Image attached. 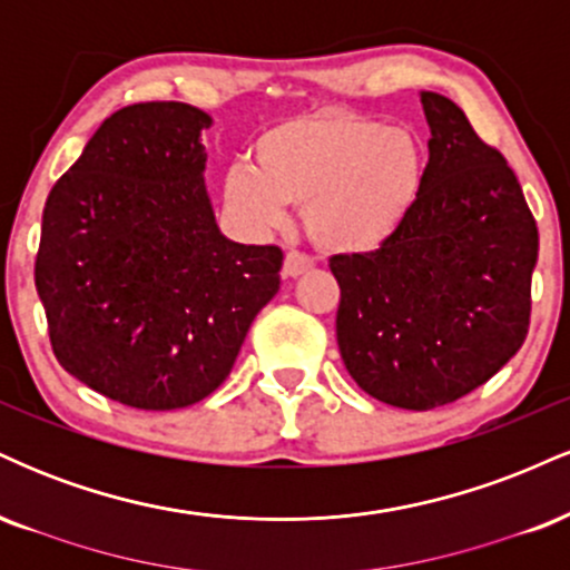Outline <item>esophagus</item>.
<instances>
[{"instance_id": "34e87169", "label": "esophagus", "mask_w": 570, "mask_h": 570, "mask_svg": "<svg viewBox=\"0 0 570 570\" xmlns=\"http://www.w3.org/2000/svg\"><path fill=\"white\" fill-rule=\"evenodd\" d=\"M313 267V263H311V257H305V254H299V252H289L284 257V267H281V273H284L286 278H297V276H303V273H307Z\"/></svg>"}]
</instances>
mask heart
<instances>
[{"mask_svg":"<svg viewBox=\"0 0 570 570\" xmlns=\"http://www.w3.org/2000/svg\"><path fill=\"white\" fill-rule=\"evenodd\" d=\"M252 153L254 163H233L222 179L227 212L252 230H273L289 203H303L307 238L330 254L389 244L426 179L415 130L351 109L284 117L254 139Z\"/></svg>","mask_w":570,"mask_h":570,"instance_id":"heart-1","label":"heart"}]
</instances>
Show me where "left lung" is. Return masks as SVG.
Returning a JSON list of instances; mask_svg holds the SVG:
<instances>
[{
    "label": "left lung",
    "instance_id": "obj_1",
    "mask_svg": "<svg viewBox=\"0 0 570 570\" xmlns=\"http://www.w3.org/2000/svg\"><path fill=\"white\" fill-rule=\"evenodd\" d=\"M431 128L421 198L389 244L330 259L337 345L358 389L434 410L488 383L531 324L539 230L499 149L450 98L421 90Z\"/></svg>",
    "mask_w": 570,
    "mask_h": 570
}]
</instances>
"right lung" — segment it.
<instances>
[{"instance_id": "right-lung-1", "label": "right lung", "mask_w": 570, "mask_h": 570, "mask_svg": "<svg viewBox=\"0 0 570 570\" xmlns=\"http://www.w3.org/2000/svg\"><path fill=\"white\" fill-rule=\"evenodd\" d=\"M203 109H120L50 189L35 284L77 381L136 410H179L230 375L281 286L278 246L222 235L203 171Z\"/></svg>"}]
</instances>
